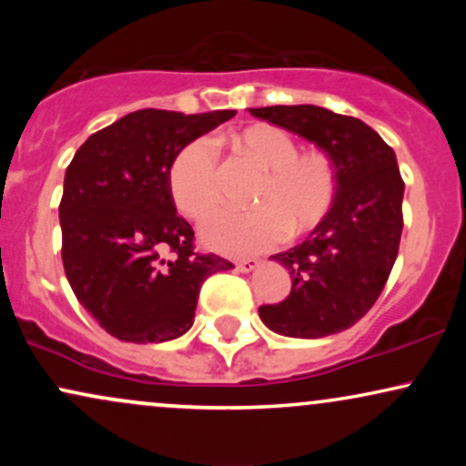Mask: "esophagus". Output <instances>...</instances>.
<instances>
[{
    "mask_svg": "<svg viewBox=\"0 0 466 466\" xmlns=\"http://www.w3.org/2000/svg\"><path fill=\"white\" fill-rule=\"evenodd\" d=\"M260 267V263L256 258H248V260H240V263H237V269L240 271V274H249V271H256Z\"/></svg>",
    "mask_w": 466,
    "mask_h": 466,
    "instance_id": "esophagus-1",
    "label": "esophagus"
}]
</instances>
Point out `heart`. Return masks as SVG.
Masks as SVG:
<instances>
[{"label":"heart","mask_w":466,"mask_h":466,"mask_svg":"<svg viewBox=\"0 0 466 466\" xmlns=\"http://www.w3.org/2000/svg\"><path fill=\"white\" fill-rule=\"evenodd\" d=\"M237 147L267 170L254 195V210H218L203 221L208 248L229 256L271 249L293 234L309 232L333 208L339 177L330 155L298 153L296 140L278 127L258 125L240 131ZM168 190L181 215L206 217L218 201L217 148L197 137L168 166Z\"/></svg>","instance_id":"obj_1"}]
</instances>
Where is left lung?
I'll use <instances>...</instances> for the list:
<instances>
[{
	"instance_id": "8db88e82",
	"label": "left lung",
	"mask_w": 466,
	"mask_h": 466,
	"mask_svg": "<svg viewBox=\"0 0 466 466\" xmlns=\"http://www.w3.org/2000/svg\"><path fill=\"white\" fill-rule=\"evenodd\" d=\"M251 116L313 142L337 166L333 208L296 248L271 256L291 276L280 304L258 309L269 330L318 339L350 329L381 296L403 232L397 155L366 122L315 105H276Z\"/></svg>"
}]
</instances>
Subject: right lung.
Segmentation results:
<instances>
[{"label":"right lung","mask_w":466,"mask_h":466,"mask_svg":"<svg viewBox=\"0 0 466 466\" xmlns=\"http://www.w3.org/2000/svg\"><path fill=\"white\" fill-rule=\"evenodd\" d=\"M232 116L133 111L89 136L67 166L63 267L78 302L116 339L159 344L188 333L203 280L234 267L197 254L168 190L175 155Z\"/></svg>","instance_id":"1"}]
</instances>
